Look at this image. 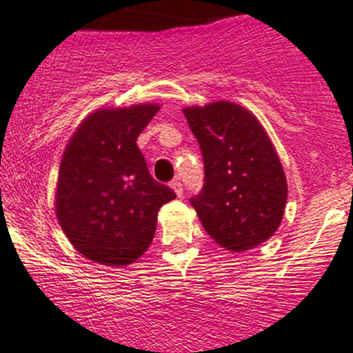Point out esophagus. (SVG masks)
Listing matches in <instances>:
<instances>
[{
    "instance_id": "1",
    "label": "esophagus",
    "mask_w": 353,
    "mask_h": 353,
    "mask_svg": "<svg viewBox=\"0 0 353 353\" xmlns=\"http://www.w3.org/2000/svg\"><path fill=\"white\" fill-rule=\"evenodd\" d=\"M170 186H172V188L175 190V193H176L178 198L183 196V186H181V181L178 180V178H175V180H173L172 183H170Z\"/></svg>"
}]
</instances>
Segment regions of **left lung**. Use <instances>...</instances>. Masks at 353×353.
I'll use <instances>...</instances> for the list:
<instances>
[{"label": "left lung", "mask_w": 353, "mask_h": 353, "mask_svg": "<svg viewBox=\"0 0 353 353\" xmlns=\"http://www.w3.org/2000/svg\"><path fill=\"white\" fill-rule=\"evenodd\" d=\"M183 114L205 163V183L190 203L206 233L230 251L268 241L283 221L288 181L264 127L226 101Z\"/></svg>", "instance_id": "obj_1"}]
</instances>
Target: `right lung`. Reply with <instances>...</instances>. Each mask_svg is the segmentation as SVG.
I'll list each match as a JSON object with an SVG mask.
<instances>
[{
  "label": "right lung",
  "instance_id": "obj_1",
  "mask_svg": "<svg viewBox=\"0 0 353 353\" xmlns=\"http://www.w3.org/2000/svg\"><path fill=\"white\" fill-rule=\"evenodd\" d=\"M159 109L140 103L95 110L65 147L57 176V221L70 244L94 263H135L150 246L159 210L176 198L153 180L137 147V137Z\"/></svg>",
  "mask_w": 353,
  "mask_h": 353
}]
</instances>
